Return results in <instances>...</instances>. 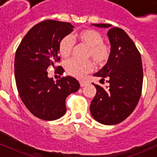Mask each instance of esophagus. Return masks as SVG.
Segmentation results:
<instances>
[{
    "mask_svg": "<svg viewBox=\"0 0 157 157\" xmlns=\"http://www.w3.org/2000/svg\"><path fill=\"white\" fill-rule=\"evenodd\" d=\"M79 83H80V86L83 87L84 86H86V82L84 81V80H81V81H79Z\"/></svg>",
    "mask_w": 157,
    "mask_h": 157,
    "instance_id": "obj_1",
    "label": "esophagus"
}]
</instances>
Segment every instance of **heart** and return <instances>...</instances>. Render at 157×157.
<instances>
[{
    "label": "heart",
    "instance_id": "1",
    "mask_svg": "<svg viewBox=\"0 0 157 157\" xmlns=\"http://www.w3.org/2000/svg\"><path fill=\"white\" fill-rule=\"evenodd\" d=\"M73 39L81 45L88 47L86 57L91 58L98 66L106 64L112 56V46L109 42L103 41V36L94 29H84L72 36ZM74 48V41L70 36H65L58 43V52L63 59L68 57ZM65 69L71 75L82 78L94 69L90 60L78 61L71 59L65 63Z\"/></svg>",
    "mask_w": 157,
    "mask_h": 157
}]
</instances>
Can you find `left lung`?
Returning <instances> with one entry per match:
<instances>
[{
  "label": "left lung",
  "instance_id": "8db88e82",
  "mask_svg": "<svg viewBox=\"0 0 157 157\" xmlns=\"http://www.w3.org/2000/svg\"><path fill=\"white\" fill-rule=\"evenodd\" d=\"M109 27L108 23L94 24ZM112 46L109 62L94 76L108 78L106 89L94 84L97 93L90 105L94 120L105 125L121 123L130 116L141 98L143 83L141 56L134 41L123 29L112 27L108 32Z\"/></svg>",
  "mask_w": 157,
  "mask_h": 157
}]
</instances>
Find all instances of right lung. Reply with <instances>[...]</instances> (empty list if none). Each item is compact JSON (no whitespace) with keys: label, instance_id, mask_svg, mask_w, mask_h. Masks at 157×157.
Returning <instances> with one entry per match:
<instances>
[{"label":"right lung","instance_id":"obj_1","mask_svg":"<svg viewBox=\"0 0 157 157\" xmlns=\"http://www.w3.org/2000/svg\"><path fill=\"white\" fill-rule=\"evenodd\" d=\"M74 26L66 22L48 19L37 23L24 36L15 56V78L19 97L27 109L43 120H55L66 112L65 100L79 89L71 76L56 82L48 77V67L62 75L64 70L54 65L59 62L58 43L69 34Z\"/></svg>","mask_w":157,"mask_h":157}]
</instances>
